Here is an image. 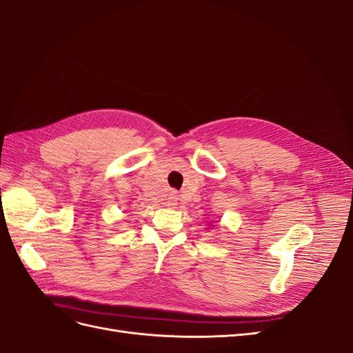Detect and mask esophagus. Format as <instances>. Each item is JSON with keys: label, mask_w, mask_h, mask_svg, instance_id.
<instances>
[{"label": "esophagus", "mask_w": 353, "mask_h": 353, "mask_svg": "<svg viewBox=\"0 0 353 353\" xmlns=\"http://www.w3.org/2000/svg\"><path fill=\"white\" fill-rule=\"evenodd\" d=\"M175 199H176V197H174V200H175Z\"/></svg>", "instance_id": "1"}]
</instances>
